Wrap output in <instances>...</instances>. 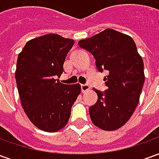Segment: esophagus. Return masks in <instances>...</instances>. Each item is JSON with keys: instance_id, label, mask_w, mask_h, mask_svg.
<instances>
[{"instance_id": "obj_1", "label": "esophagus", "mask_w": 159, "mask_h": 159, "mask_svg": "<svg viewBox=\"0 0 159 159\" xmlns=\"http://www.w3.org/2000/svg\"><path fill=\"white\" fill-rule=\"evenodd\" d=\"M81 89H82V91H83V93H85V92H87V91H89L90 89V86L88 83H86V84H82L81 85Z\"/></svg>"}]
</instances>
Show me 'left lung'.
I'll use <instances>...</instances> for the list:
<instances>
[{
    "label": "left lung",
    "instance_id": "8db88e82",
    "mask_svg": "<svg viewBox=\"0 0 159 159\" xmlns=\"http://www.w3.org/2000/svg\"><path fill=\"white\" fill-rule=\"evenodd\" d=\"M78 45L93 54L100 72L109 71L104 78L107 89H93L98 100L89 107L90 118L101 129H117L128 122L139 103L145 82L142 58L129 36L112 29L81 40Z\"/></svg>",
    "mask_w": 159,
    "mask_h": 159
}]
</instances>
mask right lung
I'll return each instance as SVG.
<instances>
[{
    "label": "right lung",
    "mask_w": 159,
    "mask_h": 159,
    "mask_svg": "<svg viewBox=\"0 0 159 159\" xmlns=\"http://www.w3.org/2000/svg\"><path fill=\"white\" fill-rule=\"evenodd\" d=\"M72 39L48 34L27 42L18 56L15 78L20 101L30 122L40 129L56 132L66 126L81 93L79 84L55 79L64 72Z\"/></svg>",
    "instance_id": "add662e5"
}]
</instances>
